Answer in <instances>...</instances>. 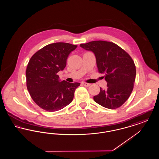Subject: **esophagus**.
Instances as JSON below:
<instances>
[{"mask_svg": "<svg viewBox=\"0 0 159 159\" xmlns=\"http://www.w3.org/2000/svg\"><path fill=\"white\" fill-rule=\"evenodd\" d=\"M82 83L84 86H86V87H88V86H91V84H89V83H86V82H82Z\"/></svg>", "mask_w": 159, "mask_h": 159, "instance_id": "obj_1", "label": "esophagus"}]
</instances>
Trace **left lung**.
Segmentation results:
<instances>
[{"instance_id":"1","label":"left lung","mask_w":159,"mask_h":159,"mask_svg":"<svg viewBox=\"0 0 159 159\" xmlns=\"http://www.w3.org/2000/svg\"><path fill=\"white\" fill-rule=\"evenodd\" d=\"M95 55L99 73L105 74L106 89L93 97L94 101L105 108L115 109L122 106L131 94L135 80L136 67L130 55L113 42L96 40L80 44Z\"/></svg>"}]
</instances>
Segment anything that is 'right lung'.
Listing matches in <instances>:
<instances>
[{
    "label": "right lung",
    "mask_w": 159,
    "mask_h": 159,
    "mask_svg": "<svg viewBox=\"0 0 159 159\" xmlns=\"http://www.w3.org/2000/svg\"><path fill=\"white\" fill-rule=\"evenodd\" d=\"M77 47L64 42L51 43L39 50L29 62L25 73L27 89L35 103L47 111L68 106L80 84L60 81L57 74L66 67L69 54Z\"/></svg>",
    "instance_id": "1"
}]
</instances>
